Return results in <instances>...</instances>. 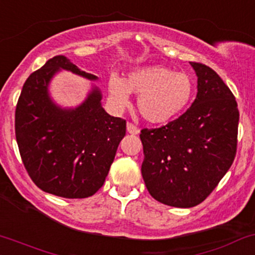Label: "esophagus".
<instances>
[{
	"label": "esophagus",
	"mask_w": 255,
	"mask_h": 255,
	"mask_svg": "<svg viewBox=\"0 0 255 255\" xmlns=\"http://www.w3.org/2000/svg\"><path fill=\"white\" fill-rule=\"evenodd\" d=\"M127 132L129 134H139V128L136 126L132 125V123H127Z\"/></svg>",
	"instance_id": "1"
}]
</instances>
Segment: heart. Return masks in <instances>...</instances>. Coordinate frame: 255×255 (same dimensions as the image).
<instances>
[{
    "instance_id": "b5f03b06",
    "label": "heart",
    "mask_w": 255,
    "mask_h": 255,
    "mask_svg": "<svg viewBox=\"0 0 255 255\" xmlns=\"http://www.w3.org/2000/svg\"><path fill=\"white\" fill-rule=\"evenodd\" d=\"M195 85L185 72H175L163 65L133 70L126 80L113 76L109 81V102L114 110L129 105L135 94L136 109L146 122L161 125L178 116L191 100Z\"/></svg>"
}]
</instances>
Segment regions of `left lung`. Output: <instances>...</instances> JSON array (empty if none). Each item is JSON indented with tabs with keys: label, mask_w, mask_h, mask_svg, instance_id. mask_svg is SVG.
<instances>
[{
	"label": "left lung",
	"mask_w": 255,
	"mask_h": 255,
	"mask_svg": "<svg viewBox=\"0 0 255 255\" xmlns=\"http://www.w3.org/2000/svg\"><path fill=\"white\" fill-rule=\"evenodd\" d=\"M197 96L180 117L156 129H142L141 174L147 191L163 205L191 208L215 189L234 162L240 114L219 75L190 63Z\"/></svg>",
	"instance_id": "left-lung-1"
}]
</instances>
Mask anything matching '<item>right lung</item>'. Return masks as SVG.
I'll use <instances>...</instances> for the list:
<instances>
[{"instance_id": "1", "label": "right lung", "mask_w": 255, "mask_h": 255, "mask_svg": "<svg viewBox=\"0 0 255 255\" xmlns=\"http://www.w3.org/2000/svg\"><path fill=\"white\" fill-rule=\"evenodd\" d=\"M61 70L89 81L64 55L52 58L25 81L15 109V138L30 178L41 190L64 198H86L104 185L126 121L102 106V92L92 86L76 108H61L49 94Z\"/></svg>"}]
</instances>
